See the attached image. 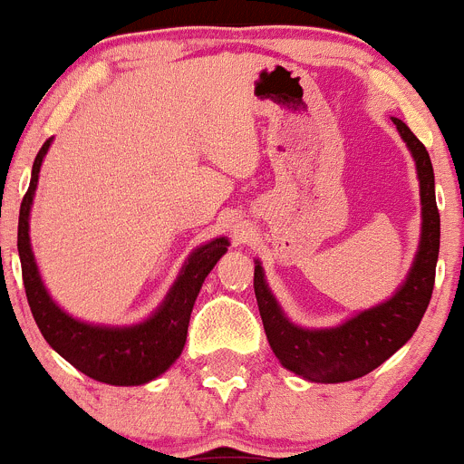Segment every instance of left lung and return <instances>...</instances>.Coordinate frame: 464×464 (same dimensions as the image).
Masks as SVG:
<instances>
[{
	"mask_svg": "<svg viewBox=\"0 0 464 464\" xmlns=\"http://www.w3.org/2000/svg\"><path fill=\"white\" fill-rule=\"evenodd\" d=\"M415 160L420 180L421 234L415 259L401 286L386 302L359 311L336 327L306 329L291 323L268 288L261 261H255V295L266 338L286 370L314 383H343L365 377L406 345L421 323L435 284L440 252V214L429 150L401 119L392 117Z\"/></svg>",
	"mask_w": 464,
	"mask_h": 464,
	"instance_id": "left-lung-1",
	"label": "left lung"
}]
</instances>
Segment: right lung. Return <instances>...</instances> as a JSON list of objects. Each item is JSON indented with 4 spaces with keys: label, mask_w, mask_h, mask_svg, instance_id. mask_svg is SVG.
Wrapping results in <instances>:
<instances>
[{
    "label": "right lung",
    "mask_w": 464,
    "mask_h": 464,
    "mask_svg": "<svg viewBox=\"0 0 464 464\" xmlns=\"http://www.w3.org/2000/svg\"><path fill=\"white\" fill-rule=\"evenodd\" d=\"M53 140H47L35 155L31 185L20 208L17 250L22 261L26 300L44 341L90 379L110 386H144L167 372L187 341L191 309L209 270L227 252V237L212 238L187 256L180 275L169 288L162 304L146 320L126 327L82 323L53 302L40 277L29 237L31 205L38 187L40 167Z\"/></svg>",
    "instance_id": "obj_1"
}]
</instances>
